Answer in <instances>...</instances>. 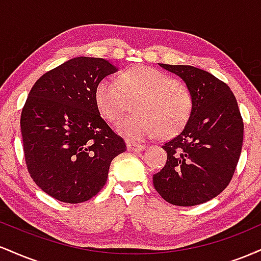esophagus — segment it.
Masks as SVG:
<instances>
[{
    "mask_svg": "<svg viewBox=\"0 0 261 261\" xmlns=\"http://www.w3.org/2000/svg\"><path fill=\"white\" fill-rule=\"evenodd\" d=\"M126 147H127L128 151H131V152H141V151H143V149L146 148V146L139 145V143L130 142V141H127V142H126Z\"/></svg>",
    "mask_w": 261,
    "mask_h": 261,
    "instance_id": "esophagus-1",
    "label": "esophagus"
}]
</instances>
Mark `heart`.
Wrapping results in <instances>:
<instances>
[{"label": "heart", "instance_id": "1", "mask_svg": "<svg viewBox=\"0 0 261 261\" xmlns=\"http://www.w3.org/2000/svg\"><path fill=\"white\" fill-rule=\"evenodd\" d=\"M125 94L141 97L135 109L139 115L116 126L119 135L133 141L179 133L193 110L191 94L184 86L157 68L136 66L120 73L119 82L107 77L95 86L94 103L104 120L114 124L121 118Z\"/></svg>", "mask_w": 261, "mask_h": 261}]
</instances>
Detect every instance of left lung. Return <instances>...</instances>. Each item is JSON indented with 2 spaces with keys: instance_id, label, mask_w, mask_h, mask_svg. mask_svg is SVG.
Returning a JSON list of instances; mask_svg holds the SVG:
<instances>
[{
  "instance_id": "8db88e82",
  "label": "left lung",
  "mask_w": 261,
  "mask_h": 261,
  "mask_svg": "<svg viewBox=\"0 0 261 261\" xmlns=\"http://www.w3.org/2000/svg\"><path fill=\"white\" fill-rule=\"evenodd\" d=\"M158 65L185 83L193 110L181 133L162 146L167 162L153 175V187L172 205H200L222 193L236 170L244 130L238 103L229 87L210 72Z\"/></svg>"
}]
</instances>
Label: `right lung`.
Here are the masks:
<instances>
[{
	"label": "right lung",
	"instance_id": "obj_1",
	"mask_svg": "<svg viewBox=\"0 0 261 261\" xmlns=\"http://www.w3.org/2000/svg\"><path fill=\"white\" fill-rule=\"evenodd\" d=\"M118 67L106 59L73 58L39 79L20 116L29 174L59 201L80 203L106 185L110 163L126 145L104 121L94 89Z\"/></svg>",
	"mask_w": 261,
	"mask_h": 261
}]
</instances>
